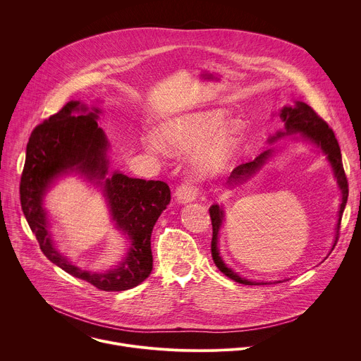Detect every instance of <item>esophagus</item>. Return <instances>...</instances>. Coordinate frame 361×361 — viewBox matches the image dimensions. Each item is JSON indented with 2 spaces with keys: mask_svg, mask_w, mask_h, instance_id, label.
<instances>
[{
  "mask_svg": "<svg viewBox=\"0 0 361 361\" xmlns=\"http://www.w3.org/2000/svg\"><path fill=\"white\" fill-rule=\"evenodd\" d=\"M176 197H177L178 202H181V204L192 202V201H195L197 197H198V190H197V187L194 185V183L188 180V181L183 183V184L177 188Z\"/></svg>",
  "mask_w": 361,
  "mask_h": 361,
  "instance_id": "esophagus-1",
  "label": "esophagus"
}]
</instances>
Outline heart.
I'll return each mask as SVG.
<instances>
[{
  "mask_svg": "<svg viewBox=\"0 0 361 361\" xmlns=\"http://www.w3.org/2000/svg\"><path fill=\"white\" fill-rule=\"evenodd\" d=\"M228 114L221 109L187 113L167 120L159 127V140L151 137L148 149L161 154L164 148L173 154L195 151L191 167L201 178L226 171L237 159L243 135L237 123H227Z\"/></svg>",
  "mask_w": 361,
  "mask_h": 361,
  "instance_id": "obj_1",
  "label": "heart"
}]
</instances>
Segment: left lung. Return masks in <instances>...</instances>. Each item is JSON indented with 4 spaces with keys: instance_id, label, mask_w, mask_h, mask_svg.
<instances>
[{
    "instance_id": "1",
    "label": "left lung",
    "mask_w": 361,
    "mask_h": 361,
    "mask_svg": "<svg viewBox=\"0 0 361 361\" xmlns=\"http://www.w3.org/2000/svg\"><path fill=\"white\" fill-rule=\"evenodd\" d=\"M273 116L280 117V120L284 124V128L279 130L273 135H269V138H267L269 144H273V142H276V141H279L284 137L297 134L293 140H302L305 142H310V144L316 145L324 154L327 161L330 163V166L333 169L334 178H336L337 185L341 191V202H340V207H338V219H337V224H336L334 243H333V247H331V251H333V248H334V245L337 244V240H338V230H340L341 216H343V212L345 209V202H347V197H348V184H347V178H345L343 163H341V152H340L337 138H336L333 130L326 124V121L322 120L314 113V110L310 106H307L305 102H302V101H295L294 106H286ZM274 152H276L274 147L269 148L264 152H262L259 157H255L252 161L245 163V164H240L238 167H235L233 170V173L230 174L226 184L230 188H234L237 185H241V184L247 183L255 174H259V171L273 157ZM209 212H210L212 224H213L212 255H213V260H214V264L217 266V269L224 276H227L228 279H231V280H234L240 284H245V286L270 284L271 281L267 283V281L247 280L226 264V262L223 260V257L220 255V250H219V235H220V230L223 227L224 217H226L224 207H223V205H219V204H213ZM274 283H281V281H274Z\"/></svg>"
}]
</instances>
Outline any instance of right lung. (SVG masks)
<instances>
[{
	"mask_svg": "<svg viewBox=\"0 0 361 361\" xmlns=\"http://www.w3.org/2000/svg\"><path fill=\"white\" fill-rule=\"evenodd\" d=\"M101 109L68 101L54 116L34 128L27 144L21 176V209L47 259L66 273L104 291H124L142 283L152 270L151 233L171 200L163 181L110 173V142L98 127ZM75 173L94 183L106 198L115 228L128 251L106 272L75 267L58 248L50 231L44 195L59 178Z\"/></svg>",
	"mask_w": 361,
	"mask_h": 361,
	"instance_id": "right-lung-1",
	"label": "right lung"
}]
</instances>
